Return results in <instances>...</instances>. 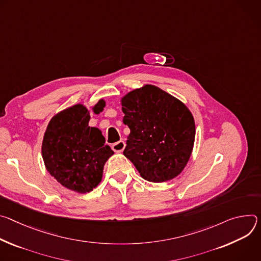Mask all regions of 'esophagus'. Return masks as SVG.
<instances>
[{
	"label": "esophagus",
	"instance_id": "34e87169",
	"mask_svg": "<svg viewBox=\"0 0 261 261\" xmlns=\"http://www.w3.org/2000/svg\"><path fill=\"white\" fill-rule=\"evenodd\" d=\"M125 142L124 141H119V142H116V143H114L113 145H112V149L115 151V152H122L123 150H124V148H125Z\"/></svg>",
	"mask_w": 261,
	"mask_h": 261
}]
</instances>
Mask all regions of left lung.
<instances>
[{
	"mask_svg": "<svg viewBox=\"0 0 261 261\" xmlns=\"http://www.w3.org/2000/svg\"><path fill=\"white\" fill-rule=\"evenodd\" d=\"M123 123L130 129L123 154L140 175L151 182L178 176L195 141V121L188 107L153 85L121 98Z\"/></svg>",
	"mask_w": 261,
	"mask_h": 261,
	"instance_id": "obj_1",
	"label": "left lung"
}]
</instances>
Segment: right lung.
I'll return each mask as SVG.
<instances>
[{
    "mask_svg": "<svg viewBox=\"0 0 261 261\" xmlns=\"http://www.w3.org/2000/svg\"><path fill=\"white\" fill-rule=\"evenodd\" d=\"M106 102L93 108L98 114ZM90 113L79 103L50 119L42 141V159L49 174L63 187L80 194L91 192L102 178L103 166L114 154L101 132L88 125Z\"/></svg>",
    "mask_w": 261,
    "mask_h": 261,
    "instance_id": "add662e5",
    "label": "right lung"
}]
</instances>
